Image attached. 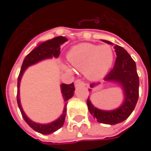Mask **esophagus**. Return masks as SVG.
I'll use <instances>...</instances> for the list:
<instances>
[{
    "label": "esophagus",
    "instance_id": "esophagus-1",
    "mask_svg": "<svg viewBox=\"0 0 151 151\" xmlns=\"http://www.w3.org/2000/svg\"><path fill=\"white\" fill-rule=\"evenodd\" d=\"M74 85H75V86H86V84L83 82H82L81 80L77 79L74 82Z\"/></svg>",
    "mask_w": 151,
    "mask_h": 151
}]
</instances>
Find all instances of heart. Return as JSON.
Returning a JSON list of instances; mask_svg holds the SVG:
<instances>
[{"instance_id":"heart-1","label":"heart","mask_w":151,"mask_h":151,"mask_svg":"<svg viewBox=\"0 0 151 151\" xmlns=\"http://www.w3.org/2000/svg\"><path fill=\"white\" fill-rule=\"evenodd\" d=\"M69 64L78 70H83L89 78L98 80L106 75L113 62V52L108 45L80 43L73 47L67 55ZM68 72L72 69L65 66Z\"/></svg>"}]
</instances>
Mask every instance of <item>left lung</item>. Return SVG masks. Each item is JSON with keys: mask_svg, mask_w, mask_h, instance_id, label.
<instances>
[{"mask_svg": "<svg viewBox=\"0 0 151 151\" xmlns=\"http://www.w3.org/2000/svg\"><path fill=\"white\" fill-rule=\"evenodd\" d=\"M104 42L112 44L110 41L103 40ZM116 59L113 69L104 78L107 82H114L120 86L123 91L124 100L119 108L113 110H101L92 104L90 97L87 99V106L90 113L99 123L116 124L125 120L135 108L139 96V78L137 73L136 63L125 49L119 45L114 46ZM97 84H91L93 88ZM90 91H92L91 89Z\"/></svg>", "mask_w": 151, "mask_h": 151, "instance_id": "obj_1", "label": "left lung"}]
</instances>
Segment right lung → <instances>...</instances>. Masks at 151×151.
<instances>
[{
    "instance_id": "obj_1",
    "label": "right lung",
    "mask_w": 151,
    "mask_h": 151,
    "mask_svg": "<svg viewBox=\"0 0 151 151\" xmlns=\"http://www.w3.org/2000/svg\"><path fill=\"white\" fill-rule=\"evenodd\" d=\"M68 40L64 36H57L52 39V40H47L42 43H40L27 56L25 57L24 60L22 65L21 70L19 73L18 78V94H17V102H18V108L20 109L22 116L23 117L25 121L28 124V125L32 128L35 131L42 134H51V133L56 132V130L60 129L64 124L65 120L66 115V105L67 101L69 99L72 98L74 94V85L73 82L71 84H65L62 83L60 85V91L62 94L64 102H65V107L63 109L62 114L60 116L59 118H57L56 120L48 124H40L36 123L33 120H31L29 117L26 115V113L22 109L21 105V100H20V83H21L23 73L26 71L29 66L33 65L36 63L40 62L41 60L46 59H51V58H57L60 55V45L65 43Z\"/></svg>"
}]
</instances>
